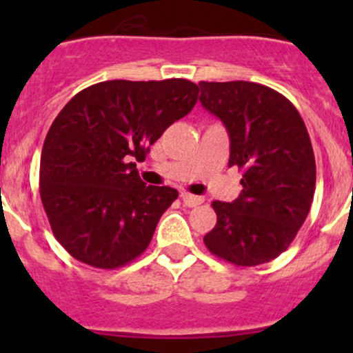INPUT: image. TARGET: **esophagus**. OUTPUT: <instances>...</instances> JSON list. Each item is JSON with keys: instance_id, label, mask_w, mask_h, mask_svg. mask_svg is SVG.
Segmentation results:
<instances>
[{"instance_id": "34e87169", "label": "esophagus", "mask_w": 353, "mask_h": 353, "mask_svg": "<svg viewBox=\"0 0 353 353\" xmlns=\"http://www.w3.org/2000/svg\"><path fill=\"white\" fill-rule=\"evenodd\" d=\"M181 198H183L184 205L190 206V208L201 205V203L205 201V199H203L201 196H194V194H190V193H181Z\"/></svg>"}]
</instances>
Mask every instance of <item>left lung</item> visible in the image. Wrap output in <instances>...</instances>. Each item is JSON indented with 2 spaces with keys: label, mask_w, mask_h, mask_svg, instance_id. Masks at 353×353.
Returning <instances> with one entry per match:
<instances>
[{
  "label": "left lung",
  "mask_w": 353,
  "mask_h": 353,
  "mask_svg": "<svg viewBox=\"0 0 353 353\" xmlns=\"http://www.w3.org/2000/svg\"><path fill=\"white\" fill-rule=\"evenodd\" d=\"M199 102L230 140L229 167L244 170L232 203L213 201L216 225L203 237L210 252L237 266L282 254L311 208L316 162L305 124L288 99L252 81H199Z\"/></svg>",
  "instance_id": "left-lung-1"
}]
</instances>
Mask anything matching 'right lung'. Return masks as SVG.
<instances>
[{
  "label": "right lung",
  "instance_id": "add662e5",
  "mask_svg": "<svg viewBox=\"0 0 353 353\" xmlns=\"http://www.w3.org/2000/svg\"><path fill=\"white\" fill-rule=\"evenodd\" d=\"M198 92L184 78L109 80L61 109L42 147L39 186L52 234L74 259L114 270L148 248L177 191L147 186L137 162L194 108Z\"/></svg>",
  "mask_w": 353,
  "mask_h": 353
}]
</instances>
